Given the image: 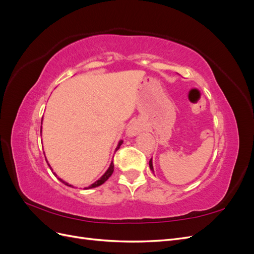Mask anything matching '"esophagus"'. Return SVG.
<instances>
[{
  "mask_svg": "<svg viewBox=\"0 0 254 254\" xmlns=\"http://www.w3.org/2000/svg\"><path fill=\"white\" fill-rule=\"evenodd\" d=\"M141 131H143V126L140 122H134L130 125L127 129V135L128 136H133L139 134Z\"/></svg>",
  "mask_w": 254,
  "mask_h": 254,
  "instance_id": "obj_1",
  "label": "esophagus"
}]
</instances>
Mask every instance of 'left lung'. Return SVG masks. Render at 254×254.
<instances>
[{"mask_svg":"<svg viewBox=\"0 0 254 254\" xmlns=\"http://www.w3.org/2000/svg\"><path fill=\"white\" fill-rule=\"evenodd\" d=\"M149 167H150V170L153 172V166H152V159H150V160H149Z\"/></svg>","mask_w":254,"mask_h":254,"instance_id":"left-lung-1","label":"left lung"}]
</instances>
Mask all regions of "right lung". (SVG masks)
Segmentation results:
<instances>
[{
  "mask_svg": "<svg viewBox=\"0 0 254 254\" xmlns=\"http://www.w3.org/2000/svg\"><path fill=\"white\" fill-rule=\"evenodd\" d=\"M41 129H42V127H41ZM42 131V130H40V132ZM123 144V141L121 140L120 142H119V144H118V147L117 148H115V150H118L119 148H120V146ZM47 162H48V161H47ZM49 166H50V164H49ZM50 168H51V170H52V167L50 166ZM53 171V170H52ZM113 171H114V165H113V161H112V162H111V164H110V166H109V168H108V170H107V172L101 177V178H99L96 182H94L93 184H91V186L89 187V188H84V189H93V188H97V187H99V186H102V184L103 183H105L107 180H108L109 179V177L112 175V173H113ZM54 175H55V176H57L55 173H53ZM61 182H63V183H64L65 184V186H67V187H71V188H73V186H71V184H68L67 182H65V181H64L63 179H60V178H58Z\"/></svg>",
  "mask_w": 254,
  "mask_h": 254,
  "instance_id": "1",
  "label": "right lung"
}]
</instances>
